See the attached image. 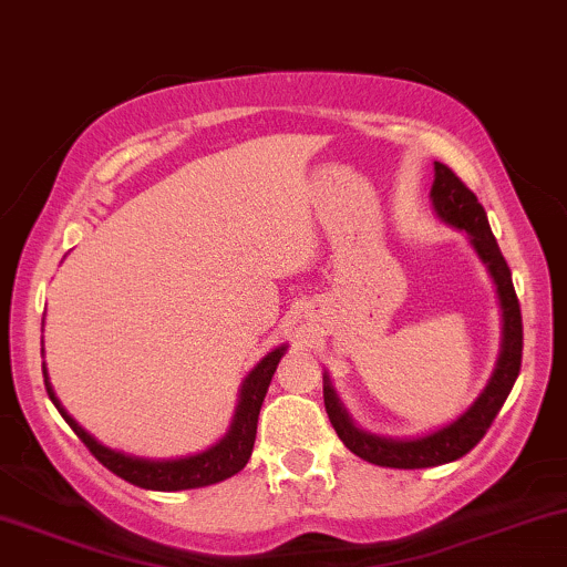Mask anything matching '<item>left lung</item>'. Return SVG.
Segmentation results:
<instances>
[{"label": "left lung", "instance_id": "left-lung-1", "mask_svg": "<svg viewBox=\"0 0 567 567\" xmlns=\"http://www.w3.org/2000/svg\"><path fill=\"white\" fill-rule=\"evenodd\" d=\"M430 196H433L435 213L441 215L443 220L454 225L458 230L470 233L474 248H477V254L482 256V261L487 264L489 275L495 279L497 296H501L503 306V352L487 389L482 391L477 402H474L462 417L425 437H412V441H394V437L362 433V430L354 427L352 420L347 417L342 404L337 402L334 389L329 386V381L323 383V404H327L331 425H334L337 435L342 437L344 446L350 449L354 456L379 466H391V470H425V466L449 464L462 458L464 454H470L482 437H485L489 425H493V420L497 417V412H501V406L505 404V399H508L513 383L518 379L520 350H524L520 306L516 290H513L508 264H505L493 230H489L485 207L480 205L472 188L443 163H435V181Z\"/></svg>", "mask_w": 567, "mask_h": 567}]
</instances>
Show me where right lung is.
<instances>
[{
    "mask_svg": "<svg viewBox=\"0 0 567 567\" xmlns=\"http://www.w3.org/2000/svg\"><path fill=\"white\" fill-rule=\"evenodd\" d=\"M282 354H285V347H277L275 352H269L267 358H264L259 365L248 373L244 389H240L236 417H233L228 435H225L217 446L202 451V454L196 456L171 458V462H150V458L124 456L101 446V443L93 441V437H90L85 430H82L78 422L62 410V404L56 402L54 391L49 386V379H47V391L51 402L56 404L59 414L66 420V425L74 430V435L85 443L90 454H93L105 470L113 472L121 480L132 482V485L137 487L161 489V493H176V489L215 485V482H223L233 477V474H238L248 464V458H251V451H254V441H256V422H259L261 402L264 396H267L269 381L271 375H275L277 362Z\"/></svg>",
    "mask_w": 567,
    "mask_h": 567,
    "instance_id": "1",
    "label": "right lung"
}]
</instances>
